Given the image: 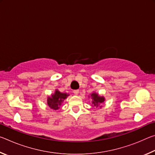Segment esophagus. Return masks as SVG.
I'll use <instances>...</instances> for the list:
<instances>
[{"mask_svg":"<svg viewBox=\"0 0 155 155\" xmlns=\"http://www.w3.org/2000/svg\"><path fill=\"white\" fill-rule=\"evenodd\" d=\"M73 92H74V94H75V95H77V94H78V92H79V91H78V90H76L73 91Z\"/></svg>","mask_w":155,"mask_h":155,"instance_id":"obj_1","label":"esophagus"}]
</instances>
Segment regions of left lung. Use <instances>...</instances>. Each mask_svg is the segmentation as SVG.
Returning a JSON list of instances; mask_svg holds the SVG:
<instances>
[{
    "label": "left lung",
    "instance_id": "1",
    "mask_svg": "<svg viewBox=\"0 0 155 155\" xmlns=\"http://www.w3.org/2000/svg\"><path fill=\"white\" fill-rule=\"evenodd\" d=\"M91 96V97H92V99H93L92 104H94V106L98 107L99 105V104L103 103V102L104 101V97L98 96V95L97 94L93 93Z\"/></svg>",
    "mask_w": 155,
    "mask_h": 155
}]
</instances>
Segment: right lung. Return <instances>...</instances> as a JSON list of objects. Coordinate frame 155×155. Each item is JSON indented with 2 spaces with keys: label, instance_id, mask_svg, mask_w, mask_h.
<instances>
[{
  "label": "right lung",
  "instance_id": "1",
  "mask_svg": "<svg viewBox=\"0 0 155 155\" xmlns=\"http://www.w3.org/2000/svg\"><path fill=\"white\" fill-rule=\"evenodd\" d=\"M69 95L67 94L61 93L58 90L55 91V93L52 94L51 97H49L47 100V104L51 109L57 110L59 108L63 101L67 98Z\"/></svg>",
  "mask_w": 155,
  "mask_h": 155
}]
</instances>
